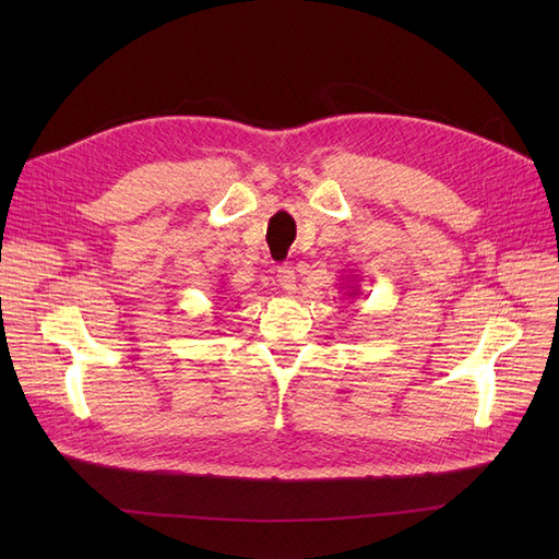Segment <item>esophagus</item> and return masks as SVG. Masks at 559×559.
I'll return each instance as SVG.
<instances>
[{
    "instance_id": "34e87169",
    "label": "esophagus",
    "mask_w": 559,
    "mask_h": 559,
    "mask_svg": "<svg viewBox=\"0 0 559 559\" xmlns=\"http://www.w3.org/2000/svg\"><path fill=\"white\" fill-rule=\"evenodd\" d=\"M277 284L282 286L284 294H296V273L289 265H282L277 270Z\"/></svg>"
}]
</instances>
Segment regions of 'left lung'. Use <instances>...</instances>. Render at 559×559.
Returning <instances> with one entry per match:
<instances>
[{"label":"left lung","mask_w":559,"mask_h":559,"mask_svg":"<svg viewBox=\"0 0 559 559\" xmlns=\"http://www.w3.org/2000/svg\"><path fill=\"white\" fill-rule=\"evenodd\" d=\"M347 298H359V284H357V275H352V280L343 286Z\"/></svg>","instance_id":"1"}]
</instances>
